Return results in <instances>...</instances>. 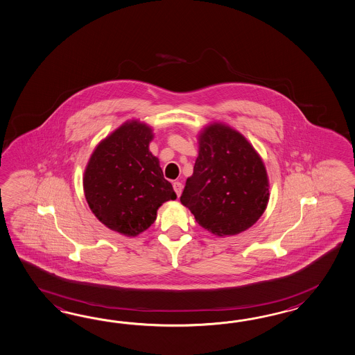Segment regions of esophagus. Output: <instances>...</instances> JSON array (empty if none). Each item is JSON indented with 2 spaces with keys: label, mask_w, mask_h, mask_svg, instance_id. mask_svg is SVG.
<instances>
[{
  "label": "esophagus",
  "mask_w": 355,
  "mask_h": 355,
  "mask_svg": "<svg viewBox=\"0 0 355 355\" xmlns=\"http://www.w3.org/2000/svg\"><path fill=\"white\" fill-rule=\"evenodd\" d=\"M173 191L176 193V196L178 197H180V194H182V184L180 182H175L173 184Z\"/></svg>",
  "instance_id": "34e87169"
}]
</instances>
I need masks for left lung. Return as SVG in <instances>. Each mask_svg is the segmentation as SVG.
<instances>
[{"mask_svg": "<svg viewBox=\"0 0 355 355\" xmlns=\"http://www.w3.org/2000/svg\"><path fill=\"white\" fill-rule=\"evenodd\" d=\"M200 227L234 236L252 227L269 200L261 158L243 135L214 123L200 137V153L180 197Z\"/></svg>", "mask_w": 355, "mask_h": 355, "instance_id": "obj_1", "label": "left lung"}]
</instances>
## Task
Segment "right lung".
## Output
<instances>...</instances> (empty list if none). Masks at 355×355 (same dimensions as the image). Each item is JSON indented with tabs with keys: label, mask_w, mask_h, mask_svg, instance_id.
Returning <instances> with one entry per match:
<instances>
[{
	"label": "right lung",
	"mask_w": 355,
	"mask_h": 355,
	"mask_svg": "<svg viewBox=\"0 0 355 355\" xmlns=\"http://www.w3.org/2000/svg\"><path fill=\"white\" fill-rule=\"evenodd\" d=\"M152 139L150 128L128 122L96 146L85 171V197L94 215L125 236L144 232L158 207L176 198L158 158L149 152Z\"/></svg>",
	"instance_id": "add662e5"
}]
</instances>
